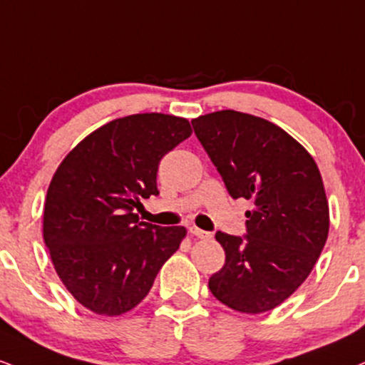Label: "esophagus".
Instances as JSON below:
<instances>
[{"label":"esophagus","mask_w":365,"mask_h":365,"mask_svg":"<svg viewBox=\"0 0 365 365\" xmlns=\"http://www.w3.org/2000/svg\"><path fill=\"white\" fill-rule=\"evenodd\" d=\"M190 232H192V235H194V236H197V238H200V240H209L210 236H212V235H210V232L202 231V230H199V227H195V226L190 227Z\"/></svg>","instance_id":"1"}]
</instances>
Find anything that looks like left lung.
Instances as JSON below:
<instances>
[{"label":"left lung","instance_id":"1","mask_svg":"<svg viewBox=\"0 0 365 365\" xmlns=\"http://www.w3.org/2000/svg\"><path fill=\"white\" fill-rule=\"evenodd\" d=\"M192 125L232 199L253 202L247 235L216 232L226 262L209 279L210 292L240 313L274 309L308 279L327 243L330 210L318 166L265 118L219 110Z\"/></svg>","mask_w":365,"mask_h":365}]
</instances>
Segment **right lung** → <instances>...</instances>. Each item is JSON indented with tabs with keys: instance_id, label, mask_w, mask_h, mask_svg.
Returning a JSON list of instances; mask_svg holds the SVG:
<instances>
[{
	"instance_id": "obj_1",
	"label": "right lung",
	"mask_w": 365,
	"mask_h": 365,
	"mask_svg": "<svg viewBox=\"0 0 365 365\" xmlns=\"http://www.w3.org/2000/svg\"><path fill=\"white\" fill-rule=\"evenodd\" d=\"M187 118L135 113L86 135L56 170L43 204V241L80 304L118 316L139 304L187 230L139 221L158 195L161 158L190 138Z\"/></svg>"
}]
</instances>
